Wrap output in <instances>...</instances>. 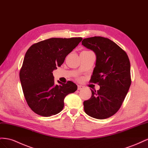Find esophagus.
I'll return each mask as SVG.
<instances>
[{"label":"esophagus","instance_id":"1","mask_svg":"<svg viewBox=\"0 0 148 148\" xmlns=\"http://www.w3.org/2000/svg\"><path fill=\"white\" fill-rule=\"evenodd\" d=\"M84 86H82V85H78V90H81V89H83Z\"/></svg>","mask_w":148,"mask_h":148}]
</instances>
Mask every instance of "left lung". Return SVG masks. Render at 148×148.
<instances>
[{
	"mask_svg": "<svg viewBox=\"0 0 148 148\" xmlns=\"http://www.w3.org/2000/svg\"><path fill=\"white\" fill-rule=\"evenodd\" d=\"M82 43L95 53L96 65L90 82L100 86L97 91L91 89V98L83 102L84 112L97 119L109 118L119 110L131 85L128 57L108 38H85Z\"/></svg>",
	"mask_w": 148,
	"mask_h": 148,
	"instance_id": "obj_1",
	"label": "left lung"
}]
</instances>
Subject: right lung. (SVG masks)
Here are the masks:
<instances>
[{
  "label": "right lung",
  "mask_w": 148,
  "mask_h": 148,
  "mask_svg": "<svg viewBox=\"0 0 148 148\" xmlns=\"http://www.w3.org/2000/svg\"><path fill=\"white\" fill-rule=\"evenodd\" d=\"M82 39L50 38L34 44L26 52L20 79L25 99L36 114L50 117L60 112L65 97L77 91V84L72 82L55 84L52 71L62 65Z\"/></svg>",
  "instance_id": "add662e5"
}]
</instances>
